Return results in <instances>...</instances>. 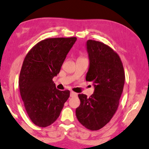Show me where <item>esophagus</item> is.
I'll list each match as a JSON object with an SVG mask.
<instances>
[{"label":"esophagus","instance_id":"obj_1","mask_svg":"<svg viewBox=\"0 0 149 149\" xmlns=\"http://www.w3.org/2000/svg\"><path fill=\"white\" fill-rule=\"evenodd\" d=\"M70 96L71 97H77V93L74 92H72H72H70Z\"/></svg>","mask_w":149,"mask_h":149}]
</instances>
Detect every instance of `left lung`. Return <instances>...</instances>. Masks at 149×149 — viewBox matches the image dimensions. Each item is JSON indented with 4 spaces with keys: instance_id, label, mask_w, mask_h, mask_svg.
<instances>
[{
    "instance_id": "1",
    "label": "left lung",
    "mask_w": 149,
    "mask_h": 149,
    "mask_svg": "<svg viewBox=\"0 0 149 149\" xmlns=\"http://www.w3.org/2000/svg\"><path fill=\"white\" fill-rule=\"evenodd\" d=\"M90 59L86 80L95 90L88 97L79 94L80 105L76 109L78 120L90 130H98L109 123L118 107L123 91L125 73L118 54L101 42L87 41Z\"/></svg>"
}]
</instances>
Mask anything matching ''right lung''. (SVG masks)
<instances>
[{"instance_id":"obj_1","label":"right lung","mask_w":149,"mask_h":149,"mask_svg":"<svg viewBox=\"0 0 149 149\" xmlns=\"http://www.w3.org/2000/svg\"><path fill=\"white\" fill-rule=\"evenodd\" d=\"M76 40V37L46 38L26 55L19 74V92L26 112L36 126L53 124L69 97L70 91L56 89L52 79Z\"/></svg>"}]
</instances>
